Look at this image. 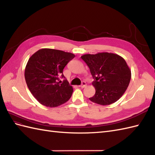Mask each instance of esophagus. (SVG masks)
<instances>
[{
  "label": "esophagus",
  "mask_w": 155,
  "mask_h": 155,
  "mask_svg": "<svg viewBox=\"0 0 155 155\" xmlns=\"http://www.w3.org/2000/svg\"><path fill=\"white\" fill-rule=\"evenodd\" d=\"M86 86H87L86 82L83 81V82H82V84H81V85L80 86H79V87H81V88H85Z\"/></svg>",
  "instance_id": "esophagus-1"
}]
</instances>
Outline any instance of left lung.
Listing matches in <instances>:
<instances>
[{
    "label": "left lung",
    "mask_w": 155,
    "mask_h": 155,
    "mask_svg": "<svg viewBox=\"0 0 155 155\" xmlns=\"http://www.w3.org/2000/svg\"><path fill=\"white\" fill-rule=\"evenodd\" d=\"M81 58L86 63L94 79L96 89L91 101L101 105L118 101L127 88L131 71L125 59L118 54L101 52L85 54Z\"/></svg>",
    "instance_id": "8db88e82"
}]
</instances>
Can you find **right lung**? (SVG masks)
I'll return each mask as SVG.
<instances>
[{"mask_svg":"<svg viewBox=\"0 0 155 155\" xmlns=\"http://www.w3.org/2000/svg\"><path fill=\"white\" fill-rule=\"evenodd\" d=\"M75 55L62 50L42 48L30 58L25 78L30 91L41 104L56 107L72 96L73 88L64 78L63 70ZM61 82L62 83L61 84Z\"/></svg>","mask_w":155,"mask_h":155,"instance_id":"right-lung-1","label":"right lung"}]
</instances>
